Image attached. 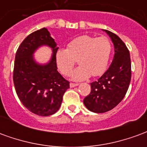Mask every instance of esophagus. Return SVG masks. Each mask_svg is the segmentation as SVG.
Segmentation results:
<instances>
[{
  "label": "esophagus",
  "mask_w": 147,
  "mask_h": 147,
  "mask_svg": "<svg viewBox=\"0 0 147 147\" xmlns=\"http://www.w3.org/2000/svg\"><path fill=\"white\" fill-rule=\"evenodd\" d=\"M79 85V83H70V86L71 87H74V86H76Z\"/></svg>",
  "instance_id": "34e87169"
}]
</instances>
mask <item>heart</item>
I'll return each instance as SVG.
<instances>
[{"label":"heart","mask_w":147,"mask_h":147,"mask_svg":"<svg viewBox=\"0 0 147 147\" xmlns=\"http://www.w3.org/2000/svg\"><path fill=\"white\" fill-rule=\"evenodd\" d=\"M112 44L107 37L99 38L83 35L68 43L66 49H59L55 54V62L62 75L70 76L76 64H80L71 75L74 80H83L91 75L101 76L108 66Z\"/></svg>","instance_id":"heart-1"}]
</instances>
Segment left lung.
Instances as JSON below:
<instances>
[{
    "mask_svg": "<svg viewBox=\"0 0 147 147\" xmlns=\"http://www.w3.org/2000/svg\"><path fill=\"white\" fill-rule=\"evenodd\" d=\"M105 30L114 45L113 60L108 70L97 81L90 83V93L83 100L86 108L98 113L113 109L123 100L131 78L128 49L116 34Z\"/></svg>",
    "mask_w": 147,
    "mask_h": 147,
    "instance_id": "left-lung-1",
    "label": "left lung"
}]
</instances>
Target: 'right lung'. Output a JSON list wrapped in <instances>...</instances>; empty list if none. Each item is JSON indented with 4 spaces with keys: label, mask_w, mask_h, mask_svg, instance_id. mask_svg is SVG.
<instances>
[{
    "label": "right lung",
    "mask_w": 147,
    "mask_h": 147,
    "mask_svg": "<svg viewBox=\"0 0 147 147\" xmlns=\"http://www.w3.org/2000/svg\"><path fill=\"white\" fill-rule=\"evenodd\" d=\"M47 45L54 54L46 65L33 61L32 54L40 45ZM58 50L47 29L42 28L29 34L18 48L15 58L13 82L22 104L31 113L47 117L59 109L69 82L58 72L55 54Z\"/></svg>",
    "instance_id": "obj_1"
}]
</instances>
